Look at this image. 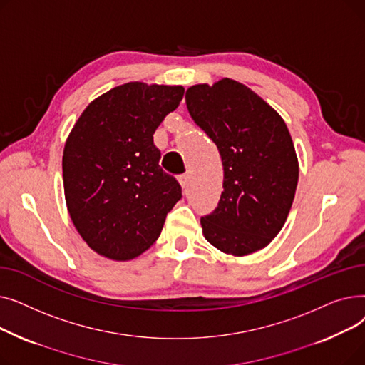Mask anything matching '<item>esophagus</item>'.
Wrapping results in <instances>:
<instances>
[{"label":"esophagus","mask_w":365,"mask_h":365,"mask_svg":"<svg viewBox=\"0 0 365 365\" xmlns=\"http://www.w3.org/2000/svg\"><path fill=\"white\" fill-rule=\"evenodd\" d=\"M179 182H180V185H182L183 190L186 192L187 187H189V185H190V176H189V173H186V175H182V176L179 178Z\"/></svg>","instance_id":"34e87169"}]
</instances>
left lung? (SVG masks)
Instances as JSON below:
<instances>
[{
    "label": "left lung",
    "mask_w": 365,
    "mask_h": 365,
    "mask_svg": "<svg viewBox=\"0 0 365 365\" xmlns=\"http://www.w3.org/2000/svg\"><path fill=\"white\" fill-rule=\"evenodd\" d=\"M190 117L222 157L223 192L201 217L205 240L234 256L255 253L282 229L294 200L299 163L279 113L244 84L223 78L186 90Z\"/></svg>",
    "instance_id": "left-lung-1"
}]
</instances>
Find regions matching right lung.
Here are the masks:
<instances>
[{
  "label": "right lung",
  "mask_w": 365,
  "mask_h": 365,
  "mask_svg": "<svg viewBox=\"0 0 365 365\" xmlns=\"http://www.w3.org/2000/svg\"><path fill=\"white\" fill-rule=\"evenodd\" d=\"M183 93L182 86L127 83L94 99L75 123L62 158L65 200L96 253L138 257L182 198L179 182L160 167L153 133Z\"/></svg>",
  "instance_id": "add662e5"
}]
</instances>
